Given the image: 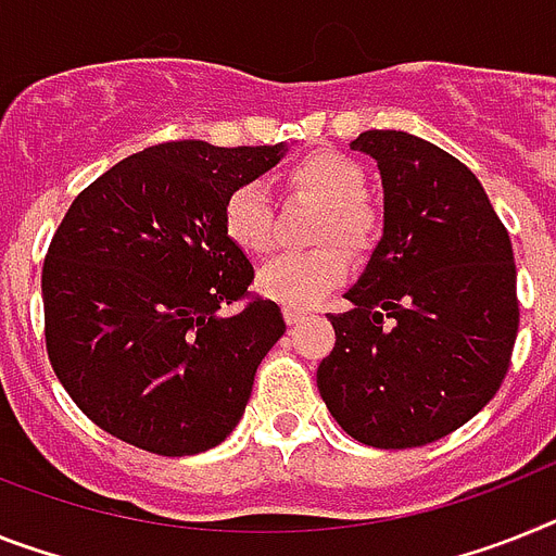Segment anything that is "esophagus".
<instances>
[{
    "label": "esophagus",
    "mask_w": 556,
    "mask_h": 556,
    "mask_svg": "<svg viewBox=\"0 0 556 556\" xmlns=\"http://www.w3.org/2000/svg\"><path fill=\"white\" fill-rule=\"evenodd\" d=\"M304 315H306L304 309H295V306H283V320H287L289 327H292V324H298V320H304Z\"/></svg>",
    "instance_id": "esophagus-1"
}]
</instances>
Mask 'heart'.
Masks as SVG:
<instances>
[{"mask_svg": "<svg viewBox=\"0 0 556 556\" xmlns=\"http://www.w3.org/2000/svg\"><path fill=\"white\" fill-rule=\"evenodd\" d=\"M289 190L324 204L315 238L338 241L352 255H364L378 238V215L364 199L366 173L350 155L318 150L283 173ZM224 232L247 255H264L273 247V206L261 185H241L224 201ZM350 261L334 244L306 252H283L258 273V289L278 304L306 309L346 278Z\"/></svg>", "mask_w": 556, "mask_h": 556, "instance_id": "heart-1", "label": "heart"}]
</instances>
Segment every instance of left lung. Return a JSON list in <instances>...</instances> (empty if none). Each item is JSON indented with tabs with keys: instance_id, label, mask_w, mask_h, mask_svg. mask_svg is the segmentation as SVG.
I'll use <instances>...</instances> for the list:
<instances>
[{
	"instance_id": "1",
	"label": "left lung",
	"mask_w": 556,
	"mask_h": 556,
	"mask_svg": "<svg viewBox=\"0 0 556 556\" xmlns=\"http://www.w3.org/2000/svg\"><path fill=\"white\" fill-rule=\"evenodd\" d=\"M350 147L378 162L383 236L350 309L329 315L318 392L366 446H426L506 378L520 327L515 252L483 185L446 150L403 130H366Z\"/></svg>"
}]
</instances>
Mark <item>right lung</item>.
Instances as JSON below:
<instances>
[{"label": "right lung", "instance_id": "1", "mask_svg": "<svg viewBox=\"0 0 556 556\" xmlns=\"http://www.w3.org/2000/svg\"><path fill=\"white\" fill-rule=\"evenodd\" d=\"M287 144L167 141L81 190L41 269L45 343L73 403L113 438L164 457L218 446L287 332L281 306L244 301L252 264L224 201Z\"/></svg>", "mask_w": 556, "mask_h": 556}]
</instances>
